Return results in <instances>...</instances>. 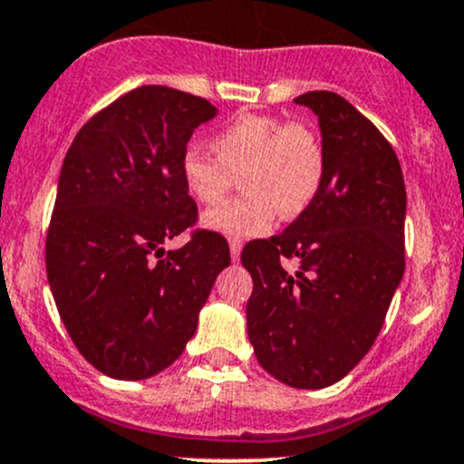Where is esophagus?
Returning a JSON list of instances; mask_svg holds the SVG:
<instances>
[{"instance_id":"34e87169","label":"esophagus","mask_w":464,"mask_h":464,"mask_svg":"<svg viewBox=\"0 0 464 464\" xmlns=\"http://www.w3.org/2000/svg\"><path fill=\"white\" fill-rule=\"evenodd\" d=\"M240 254H242V245H240V242L231 240V260L233 262L240 260Z\"/></svg>"}]
</instances>
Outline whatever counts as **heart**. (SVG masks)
Here are the masks:
<instances>
[{
  "label": "heart",
  "mask_w": 464,
  "mask_h": 464,
  "mask_svg": "<svg viewBox=\"0 0 464 464\" xmlns=\"http://www.w3.org/2000/svg\"><path fill=\"white\" fill-rule=\"evenodd\" d=\"M210 150L215 157L186 150L181 177L199 204H218L242 177L246 193L204 215L208 231L236 242L269 233L280 210L287 218L303 213L325 177L321 134L303 121L245 114L213 134Z\"/></svg>",
  "instance_id": "b5f03b06"
}]
</instances>
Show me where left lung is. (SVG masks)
I'll return each mask as SVG.
<instances>
[{"label": "left lung", "instance_id": "left-lung-1", "mask_svg": "<svg viewBox=\"0 0 464 464\" xmlns=\"http://www.w3.org/2000/svg\"><path fill=\"white\" fill-rule=\"evenodd\" d=\"M294 102L319 116L325 177L283 233L242 249L254 278L246 332L271 377L316 391L348 375L382 330L404 276L406 188L395 150L343 96Z\"/></svg>", "mask_w": 464, "mask_h": 464}]
</instances>
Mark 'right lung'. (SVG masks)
<instances>
[{
	"mask_svg": "<svg viewBox=\"0 0 464 464\" xmlns=\"http://www.w3.org/2000/svg\"><path fill=\"white\" fill-rule=\"evenodd\" d=\"M218 116L204 98L163 85L121 96L67 150L46 236V276L78 353L102 375L137 382L170 366L198 330L228 245L195 231L181 177L195 128Z\"/></svg>",
	"mask_w": 464,
	"mask_h": 464,
	"instance_id": "add662e5",
	"label": "right lung"
}]
</instances>
